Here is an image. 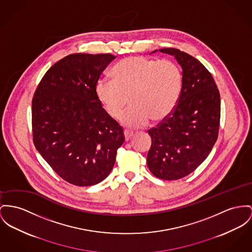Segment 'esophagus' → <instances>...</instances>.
Listing matches in <instances>:
<instances>
[{
    "label": "esophagus",
    "instance_id": "esophagus-1",
    "mask_svg": "<svg viewBox=\"0 0 252 252\" xmlns=\"http://www.w3.org/2000/svg\"><path fill=\"white\" fill-rule=\"evenodd\" d=\"M133 133L129 132V131H124V136H125V140L128 141L129 139H131V137L133 136Z\"/></svg>",
    "mask_w": 252,
    "mask_h": 252
}]
</instances>
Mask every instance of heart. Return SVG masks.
Instances as JSON below:
<instances>
[{
    "label": "heart",
    "instance_id": "b5f03b06",
    "mask_svg": "<svg viewBox=\"0 0 252 252\" xmlns=\"http://www.w3.org/2000/svg\"><path fill=\"white\" fill-rule=\"evenodd\" d=\"M183 74L171 60H156L143 56L121 59L113 69V80L99 79L95 84L97 99L111 118L121 115L123 126L135 129L145 126L150 118L160 122L171 116L180 99Z\"/></svg>",
    "mask_w": 252,
    "mask_h": 252
}]
</instances>
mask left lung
<instances>
[{
  "instance_id": "obj_1",
  "label": "left lung",
  "mask_w": 252,
  "mask_h": 252,
  "mask_svg": "<svg viewBox=\"0 0 252 252\" xmlns=\"http://www.w3.org/2000/svg\"><path fill=\"white\" fill-rule=\"evenodd\" d=\"M159 51L175 56L183 68V88L171 116L148 131L147 165L157 178L175 181L192 173L212 150L218 138L220 98L211 73L199 60L177 49Z\"/></svg>"
}]
</instances>
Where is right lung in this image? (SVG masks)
Instances as JSON below:
<instances>
[{
    "instance_id": "right-lung-1",
    "label": "right lung",
    "mask_w": 252,
    "mask_h": 252,
    "mask_svg": "<svg viewBox=\"0 0 252 252\" xmlns=\"http://www.w3.org/2000/svg\"><path fill=\"white\" fill-rule=\"evenodd\" d=\"M112 54H69L45 73L32 99L35 148L63 180L91 186L105 180L125 137L102 107L95 84Z\"/></svg>"
}]
</instances>
